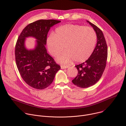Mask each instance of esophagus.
Here are the masks:
<instances>
[{"instance_id": "1", "label": "esophagus", "mask_w": 126, "mask_h": 126, "mask_svg": "<svg viewBox=\"0 0 126 126\" xmlns=\"http://www.w3.org/2000/svg\"><path fill=\"white\" fill-rule=\"evenodd\" d=\"M69 66H61V68L62 69H66L69 68Z\"/></svg>"}]
</instances>
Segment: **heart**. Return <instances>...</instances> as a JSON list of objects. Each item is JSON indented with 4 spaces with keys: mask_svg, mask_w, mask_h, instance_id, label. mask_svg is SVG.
Wrapping results in <instances>:
<instances>
[{
    "mask_svg": "<svg viewBox=\"0 0 126 126\" xmlns=\"http://www.w3.org/2000/svg\"><path fill=\"white\" fill-rule=\"evenodd\" d=\"M97 34L90 27L74 24H66L58 27L54 35L47 39L48 48L51 54L56 57L66 50L56 59L62 64L74 61L83 62L91 56L96 42Z\"/></svg>",
    "mask_w": 126,
    "mask_h": 126,
    "instance_id": "b5f03b06",
    "label": "heart"
}]
</instances>
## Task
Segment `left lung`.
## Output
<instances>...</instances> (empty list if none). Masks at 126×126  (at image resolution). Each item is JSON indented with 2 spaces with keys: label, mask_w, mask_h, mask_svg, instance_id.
<instances>
[{
  "label": "left lung",
  "mask_w": 126,
  "mask_h": 126,
  "mask_svg": "<svg viewBox=\"0 0 126 126\" xmlns=\"http://www.w3.org/2000/svg\"><path fill=\"white\" fill-rule=\"evenodd\" d=\"M95 31L97 42L91 56L85 62L75 66L78 70L77 76L73 83L80 88H88L95 84L101 78L106 65L108 49L104 34L100 29L87 21Z\"/></svg>",
  "instance_id": "obj_1"
}]
</instances>
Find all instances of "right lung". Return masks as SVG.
Returning <instances> with one entry per match:
<instances>
[{
    "mask_svg": "<svg viewBox=\"0 0 126 126\" xmlns=\"http://www.w3.org/2000/svg\"><path fill=\"white\" fill-rule=\"evenodd\" d=\"M60 22L54 19L35 21L24 28L17 39L15 50L17 67L23 80L32 88L41 90L48 87L61 68L45 48L50 29ZM28 37L37 40L34 49L26 47L25 42Z\"/></svg>",
    "mask_w": 126,
    "mask_h": 126,
    "instance_id": "right-lung-1",
    "label": "right lung"
}]
</instances>
